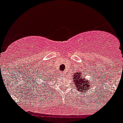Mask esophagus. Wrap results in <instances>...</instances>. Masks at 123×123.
I'll return each instance as SVG.
<instances>
[{"label": "esophagus", "instance_id": "esophagus-1", "mask_svg": "<svg viewBox=\"0 0 123 123\" xmlns=\"http://www.w3.org/2000/svg\"><path fill=\"white\" fill-rule=\"evenodd\" d=\"M61 75L62 76L65 75V72H62V73H61Z\"/></svg>", "mask_w": 123, "mask_h": 123}]
</instances>
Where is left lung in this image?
<instances>
[{"label": "left lung", "mask_w": 123, "mask_h": 123, "mask_svg": "<svg viewBox=\"0 0 123 123\" xmlns=\"http://www.w3.org/2000/svg\"><path fill=\"white\" fill-rule=\"evenodd\" d=\"M73 81H74L73 82L76 84V90H77L76 91L85 92L86 90H89L92 87H90V83L89 81V80L86 79L84 73H82L81 72H77L76 73V74H74Z\"/></svg>", "instance_id": "8db88e82"}]
</instances>
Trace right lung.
Masks as SVG:
<instances>
[{
    "label": "right lung",
    "mask_w": 123,
    "mask_h": 123,
    "mask_svg": "<svg viewBox=\"0 0 123 123\" xmlns=\"http://www.w3.org/2000/svg\"><path fill=\"white\" fill-rule=\"evenodd\" d=\"M47 74V73H42V74H41L39 75V76H37V80L39 79V80H38V82H39L40 80H41L40 78H41V80H42V81H42V83H41V82H40V84H41V86H42V87L43 88L45 87H47V85H45V82H48L49 81H51V80H52L51 78H53V76H50L51 75H48V74ZM39 87H41V86H39ZM41 87H40V89H41Z\"/></svg>",
    "instance_id": "add662e5"
}]
</instances>
